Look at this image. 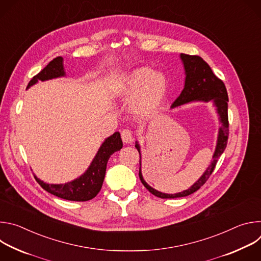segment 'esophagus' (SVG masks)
Masks as SVG:
<instances>
[{
  "mask_svg": "<svg viewBox=\"0 0 261 261\" xmlns=\"http://www.w3.org/2000/svg\"><path fill=\"white\" fill-rule=\"evenodd\" d=\"M121 135H122V140H123L124 143H131L134 140L132 132L130 130H128V129L123 130Z\"/></svg>",
  "mask_w": 261,
  "mask_h": 261,
  "instance_id": "34e87169",
  "label": "esophagus"
}]
</instances>
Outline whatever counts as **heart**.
Segmentation results:
<instances>
[{
    "mask_svg": "<svg viewBox=\"0 0 261 261\" xmlns=\"http://www.w3.org/2000/svg\"><path fill=\"white\" fill-rule=\"evenodd\" d=\"M168 90V83L161 72L150 67H138L119 82L121 95L130 98L131 113L138 118H147L160 109Z\"/></svg>",
    "mask_w": 261,
    "mask_h": 261,
    "instance_id": "1",
    "label": "heart"
}]
</instances>
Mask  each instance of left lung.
Instances as JSON below:
<instances>
[{
    "label": "left lung",
    "mask_w": 261,
    "mask_h": 261,
    "mask_svg": "<svg viewBox=\"0 0 261 261\" xmlns=\"http://www.w3.org/2000/svg\"><path fill=\"white\" fill-rule=\"evenodd\" d=\"M179 58L181 60V63L185 69V75H186L185 86L180 95L172 103L171 108H175L184 104L192 103V102H212L213 105L216 107V111L219 116V122L221 126L218 131L217 143H216L215 152L213 154V160L208 165V167L204 170L202 175L191 186L189 189L184 190L178 193H174V194L160 192L152 188L151 186L144 180L141 172L140 145L136 140L135 147L138 150L139 156H140L139 173H138L139 178L144 187L152 194H154L157 197L165 198V199L188 196L194 193L195 191H197L201 186L204 185V182L207 180V178L214 171L219 157L225 150V147L227 145L228 131H229L228 130V126H229L228 125V104H227L228 95H227L225 85L215 75L211 67L207 65V63H205L200 57L180 54Z\"/></svg>",
    "instance_id": "1"
}]
</instances>
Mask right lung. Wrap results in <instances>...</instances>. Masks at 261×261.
Listing matches in <instances>:
<instances>
[{"mask_svg": "<svg viewBox=\"0 0 261 261\" xmlns=\"http://www.w3.org/2000/svg\"><path fill=\"white\" fill-rule=\"evenodd\" d=\"M63 62L64 59L62 57L54 59L42 71L31 80L27 89L36 85L39 81L45 82L65 77L66 72ZM122 147L123 141L121 134L120 132H115L113 135L105 138L88 169L77 178L65 184H47L36 175L34 176L45 191L55 196L71 201H87L94 198L101 190L107 161L111 155L120 151Z\"/></svg>", "mask_w": 261, "mask_h": 261, "instance_id": "obj_1", "label": "right lung"}]
</instances>
